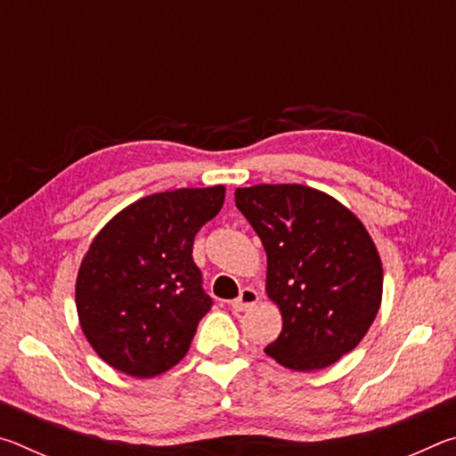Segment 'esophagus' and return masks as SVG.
<instances>
[{
  "label": "esophagus",
  "mask_w": 456,
  "mask_h": 456,
  "mask_svg": "<svg viewBox=\"0 0 456 456\" xmlns=\"http://www.w3.org/2000/svg\"><path fill=\"white\" fill-rule=\"evenodd\" d=\"M257 299H259V293L256 289H253V288H243L241 293H239V297L231 302V307H233L235 312H247V310H251V307L257 304Z\"/></svg>",
  "instance_id": "obj_1"
}]
</instances>
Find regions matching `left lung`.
<instances>
[{
    "instance_id": "8db88e82",
    "label": "left lung",
    "mask_w": 456,
    "mask_h": 456,
    "mask_svg": "<svg viewBox=\"0 0 456 456\" xmlns=\"http://www.w3.org/2000/svg\"><path fill=\"white\" fill-rule=\"evenodd\" d=\"M235 205L267 253L265 291L283 328L265 348L289 370L328 368L352 352L382 302V261L350 209L304 184H256Z\"/></svg>"
}]
</instances>
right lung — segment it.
<instances>
[{
    "instance_id": "add662e5",
    "label": "right lung",
    "mask_w": 456,
    "mask_h": 456,
    "mask_svg": "<svg viewBox=\"0 0 456 456\" xmlns=\"http://www.w3.org/2000/svg\"><path fill=\"white\" fill-rule=\"evenodd\" d=\"M223 200V184L154 192L114 215L90 243L76 280V310L106 364L152 378L189 352L213 305L192 241Z\"/></svg>"
}]
</instances>
